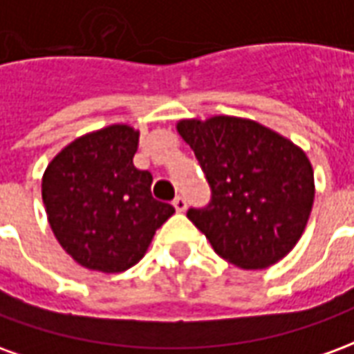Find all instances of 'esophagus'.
Segmentation results:
<instances>
[{"label":"esophagus","instance_id":"34e87169","mask_svg":"<svg viewBox=\"0 0 354 354\" xmlns=\"http://www.w3.org/2000/svg\"><path fill=\"white\" fill-rule=\"evenodd\" d=\"M172 207L176 208L178 212H184L185 208H187V201H185L184 197H182V195H178L176 199L172 201Z\"/></svg>","mask_w":354,"mask_h":354}]
</instances>
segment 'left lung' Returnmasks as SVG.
Returning a JSON list of instances; mask_svg holds the SVG:
<instances>
[{"mask_svg":"<svg viewBox=\"0 0 354 354\" xmlns=\"http://www.w3.org/2000/svg\"><path fill=\"white\" fill-rule=\"evenodd\" d=\"M176 129L212 189L207 207L189 208L187 218L214 252L243 269L282 260L301 237L315 199L304 149L243 117L182 119Z\"/></svg>","mask_w":354,"mask_h":354,"instance_id":"left-lung-1","label":"left lung"}]
</instances>
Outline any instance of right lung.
Listing matches in <instances>:
<instances>
[{
    "label": "right lung",
    "mask_w": 354,
    "mask_h": 354,
    "mask_svg": "<svg viewBox=\"0 0 354 354\" xmlns=\"http://www.w3.org/2000/svg\"><path fill=\"white\" fill-rule=\"evenodd\" d=\"M140 132L109 124L75 138L45 169L41 197L55 237L80 266L121 273L136 266L174 214L153 199V176L132 157Z\"/></svg>",
    "instance_id": "right-lung-1"
}]
</instances>
